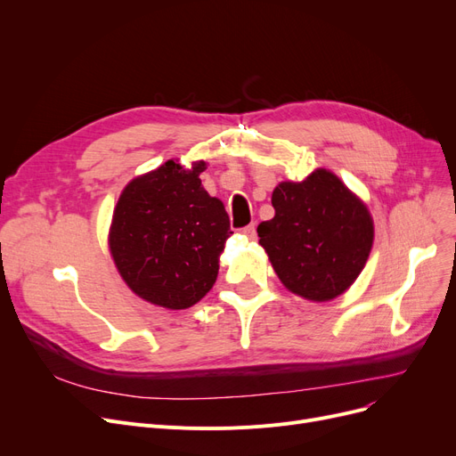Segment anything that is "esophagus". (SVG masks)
Listing matches in <instances>:
<instances>
[{"instance_id":"1","label":"esophagus","mask_w":456,"mask_h":456,"mask_svg":"<svg viewBox=\"0 0 456 456\" xmlns=\"http://www.w3.org/2000/svg\"><path fill=\"white\" fill-rule=\"evenodd\" d=\"M242 232L249 238V240H255V238H256V227H255V224H251V225L244 227V229H242Z\"/></svg>"}]
</instances>
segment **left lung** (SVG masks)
Masks as SVG:
<instances>
[{
	"label": "left lung",
	"instance_id": "left-lung-1",
	"mask_svg": "<svg viewBox=\"0 0 456 456\" xmlns=\"http://www.w3.org/2000/svg\"><path fill=\"white\" fill-rule=\"evenodd\" d=\"M275 216L256 227L258 244L294 294L329 301L362 272L373 244L366 205L327 170L301 183H281L272 196Z\"/></svg>",
	"mask_w": 456,
	"mask_h": 456
}]
</instances>
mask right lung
<instances>
[{
  "label": "right lung",
  "mask_w": 456,
  "mask_h": 456,
  "mask_svg": "<svg viewBox=\"0 0 456 456\" xmlns=\"http://www.w3.org/2000/svg\"><path fill=\"white\" fill-rule=\"evenodd\" d=\"M205 162L191 170L167 160L133 179L118 200L110 253L129 289L153 305H196L218 277V256L232 234L220 200L201 186Z\"/></svg>",
  "instance_id": "right-lung-1"
}]
</instances>
